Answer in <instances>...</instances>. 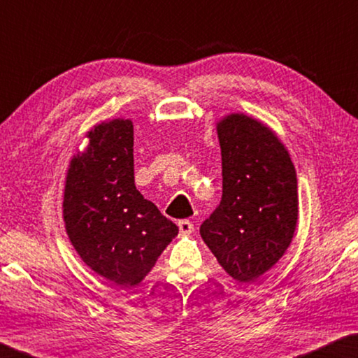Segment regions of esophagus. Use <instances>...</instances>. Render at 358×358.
I'll return each instance as SVG.
<instances>
[{
	"mask_svg": "<svg viewBox=\"0 0 358 358\" xmlns=\"http://www.w3.org/2000/svg\"><path fill=\"white\" fill-rule=\"evenodd\" d=\"M178 228H180V234L181 236H187L194 231V223L189 220H180L178 222Z\"/></svg>",
	"mask_w": 358,
	"mask_h": 358,
	"instance_id": "1",
	"label": "esophagus"
}]
</instances>
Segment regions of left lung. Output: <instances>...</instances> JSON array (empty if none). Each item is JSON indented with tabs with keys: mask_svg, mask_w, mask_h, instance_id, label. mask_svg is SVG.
Returning <instances> with one entry per match:
<instances>
[{
	"mask_svg": "<svg viewBox=\"0 0 358 358\" xmlns=\"http://www.w3.org/2000/svg\"><path fill=\"white\" fill-rule=\"evenodd\" d=\"M223 194L201 239L237 282H251L284 256L298 223L290 153L267 124L245 113L217 122Z\"/></svg>",
	"mask_w": 358,
	"mask_h": 358,
	"instance_id": "1",
	"label": "left lung"
}]
</instances>
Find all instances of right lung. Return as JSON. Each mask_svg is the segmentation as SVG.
<instances>
[{"mask_svg":"<svg viewBox=\"0 0 358 358\" xmlns=\"http://www.w3.org/2000/svg\"><path fill=\"white\" fill-rule=\"evenodd\" d=\"M69 161L63 220L85 265L107 281L135 287L155 267L178 227L135 186L133 122L115 117L87 131Z\"/></svg>","mask_w":358,"mask_h":358,"instance_id":"1","label":"right lung"}]
</instances>
